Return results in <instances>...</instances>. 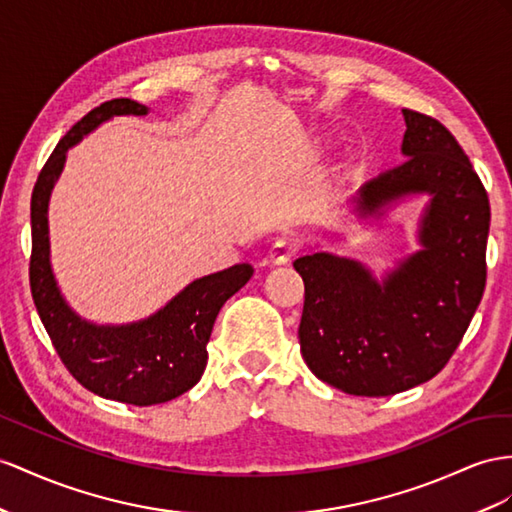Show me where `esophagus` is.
I'll return each instance as SVG.
<instances>
[{"instance_id":"esophagus-1","label":"esophagus","mask_w":512,"mask_h":512,"mask_svg":"<svg viewBox=\"0 0 512 512\" xmlns=\"http://www.w3.org/2000/svg\"><path fill=\"white\" fill-rule=\"evenodd\" d=\"M298 248H300L298 240H294V238H281V240H277V242L270 246L268 261H270V264H274V266L290 264V261L294 259V255L298 253Z\"/></svg>"}]
</instances>
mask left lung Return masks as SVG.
Instances as JSON below:
<instances>
[{"label":"left lung","mask_w":512,"mask_h":512,"mask_svg":"<svg viewBox=\"0 0 512 512\" xmlns=\"http://www.w3.org/2000/svg\"><path fill=\"white\" fill-rule=\"evenodd\" d=\"M404 114V162L363 183L359 216L430 194L417 253L383 281L355 259L313 253L294 261L305 281L300 352L320 381L381 398L422 385L454 355L487 283L491 207L461 144L432 116Z\"/></svg>","instance_id":"1"}]
</instances>
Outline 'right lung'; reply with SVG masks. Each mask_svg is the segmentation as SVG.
<instances>
[{
  "instance_id": "1",
  "label": "right lung",
  "mask_w": 512,
  "mask_h": 512,
  "mask_svg": "<svg viewBox=\"0 0 512 512\" xmlns=\"http://www.w3.org/2000/svg\"><path fill=\"white\" fill-rule=\"evenodd\" d=\"M147 112V106L131 99H112L90 110L58 142L32 192L30 287L51 344L82 387L101 398L134 406L179 398L201 381L218 311L253 277L248 264L207 274L147 320L123 326L90 324L62 298L49 264L47 205L67 151L112 116H144Z\"/></svg>"
}]
</instances>
